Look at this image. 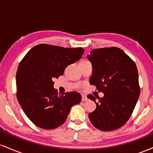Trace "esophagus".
<instances>
[{
	"instance_id": "1",
	"label": "esophagus",
	"mask_w": 153,
	"mask_h": 153,
	"mask_svg": "<svg viewBox=\"0 0 153 153\" xmlns=\"http://www.w3.org/2000/svg\"><path fill=\"white\" fill-rule=\"evenodd\" d=\"M87 99H87L86 96H85V95H84V94H82V101H86Z\"/></svg>"
}]
</instances>
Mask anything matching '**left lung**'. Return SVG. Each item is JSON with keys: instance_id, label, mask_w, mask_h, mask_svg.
<instances>
[{"instance_id": "left-lung-1", "label": "left lung", "mask_w": 153, "mask_h": 153, "mask_svg": "<svg viewBox=\"0 0 153 153\" xmlns=\"http://www.w3.org/2000/svg\"><path fill=\"white\" fill-rule=\"evenodd\" d=\"M87 57L93 67L90 84L104 94L102 98L97 96V101L93 95L87 96L96 104L89 119L100 130H115L126 124L140 97L137 68L117 47L93 50Z\"/></svg>"}]
</instances>
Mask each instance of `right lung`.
Returning <instances> with one entry per match:
<instances>
[{
    "label": "right lung",
    "instance_id": "add662e5",
    "mask_svg": "<svg viewBox=\"0 0 153 153\" xmlns=\"http://www.w3.org/2000/svg\"><path fill=\"white\" fill-rule=\"evenodd\" d=\"M84 50L41 44L31 48L19 63L16 97L23 111L36 126L52 129L64 124L71 107L78 104V92L59 94L54 78L62 75L69 65L81 58Z\"/></svg>",
    "mask_w": 153,
    "mask_h": 153
}]
</instances>
